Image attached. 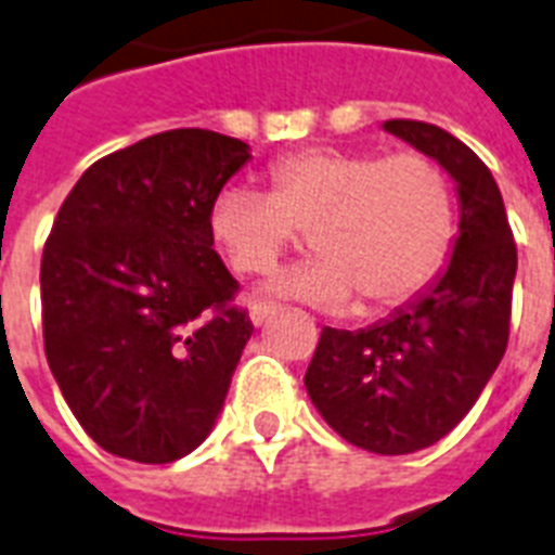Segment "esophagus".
<instances>
[{
  "mask_svg": "<svg viewBox=\"0 0 555 555\" xmlns=\"http://www.w3.org/2000/svg\"><path fill=\"white\" fill-rule=\"evenodd\" d=\"M273 313H276V308L268 305V301H250V322H254L256 327H262L268 319H273Z\"/></svg>",
  "mask_w": 555,
  "mask_h": 555,
  "instance_id": "obj_1",
  "label": "esophagus"
}]
</instances>
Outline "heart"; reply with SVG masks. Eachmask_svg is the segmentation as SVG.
Here are the masks:
<instances>
[{
	"label": "heart",
	"mask_w": 555,
	"mask_h": 555,
	"mask_svg": "<svg viewBox=\"0 0 555 555\" xmlns=\"http://www.w3.org/2000/svg\"><path fill=\"white\" fill-rule=\"evenodd\" d=\"M270 193L224 188L210 236L238 276H262L305 233L319 250L270 282L273 296L367 313L399 308L444 268L456 207L444 170L425 153L310 147L270 165Z\"/></svg>",
	"instance_id": "1"
}]
</instances>
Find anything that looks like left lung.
<instances>
[{
  "instance_id": "8db88e82",
  "label": "left lung",
  "mask_w": 555,
  "mask_h": 555,
  "mask_svg": "<svg viewBox=\"0 0 555 555\" xmlns=\"http://www.w3.org/2000/svg\"><path fill=\"white\" fill-rule=\"evenodd\" d=\"M387 133L453 176L462 202L453 259L408 308L364 331L324 327L305 373L310 402L356 448L404 456L467 416L511 336L516 242L488 165L430 121L390 119Z\"/></svg>"
}]
</instances>
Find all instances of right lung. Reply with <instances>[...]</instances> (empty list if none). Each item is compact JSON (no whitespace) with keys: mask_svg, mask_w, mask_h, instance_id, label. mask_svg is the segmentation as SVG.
<instances>
[{"mask_svg":"<svg viewBox=\"0 0 555 555\" xmlns=\"http://www.w3.org/2000/svg\"><path fill=\"white\" fill-rule=\"evenodd\" d=\"M245 142L176 128L93 162L42 250L53 379L99 448L168 465L207 439L254 322L214 250L210 207Z\"/></svg>","mask_w":555,"mask_h":555,"instance_id":"right-lung-1","label":"right lung"}]
</instances>
